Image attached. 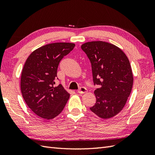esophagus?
<instances>
[{
	"instance_id": "obj_1",
	"label": "esophagus",
	"mask_w": 155,
	"mask_h": 155,
	"mask_svg": "<svg viewBox=\"0 0 155 155\" xmlns=\"http://www.w3.org/2000/svg\"><path fill=\"white\" fill-rule=\"evenodd\" d=\"M87 92V89L84 87H81L79 88V90L78 91V92L79 94H84Z\"/></svg>"
}]
</instances>
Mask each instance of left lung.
Returning a JSON list of instances; mask_svg holds the SVG:
<instances>
[{
	"instance_id": "left-lung-1",
	"label": "left lung",
	"mask_w": 155,
	"mask_h": 155,
	"mask_svg": "<svg viewBox=\"0 0 155 155\" xmlns=\"http://www.w3.org/2000/svg\"><path fill=\"white\" fill-rule=\"evenodd\" d=\"M81 49L91 61L94 85H99L90 109L101 118H112L122 110L132 90L129 61L120 48L104 41L88 42Z\"/></svg>"
}]
</instances>
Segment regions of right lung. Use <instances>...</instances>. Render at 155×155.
<instances>
[{
  "mask_svg": "<svg viewBox=\"0 0 155 155\" xmlns=\"http://www.w3.org/2000/svg\"><path fill=\"white\" fill-rule=\"evenodd\" d=\"M74 46L69 43L48 44L33 51L26 60L21 74L22 95L41 118L53 119L67 104L70 94L61 85H54L60 61Z\"/></svg>",
  "mask_w": 155,
  "mask_h": 155,
  "instance_id": "add662e5",
  "label": "right lung"
}]
</instances>
